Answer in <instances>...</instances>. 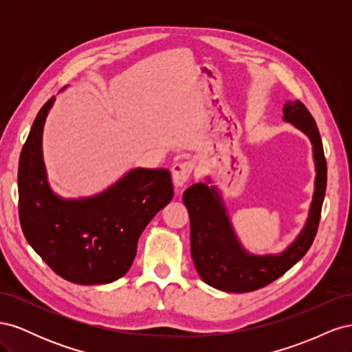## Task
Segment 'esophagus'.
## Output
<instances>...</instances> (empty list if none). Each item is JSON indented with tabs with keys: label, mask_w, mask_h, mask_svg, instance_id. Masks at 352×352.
I'll return each mask as SVG.
<instances>
[{
	"label": "esophagus",
	"mask_w": 352,
	"mask_h": 352,
	"mask_svg": "<svg viewBox=\"0 0 352 352\" xmlns=\"http://www.w3.org/2000/svg\"><path fill=\"white\" fill-rule=\"evenodd\" d=\"M192 170H194V164L190 163V162H184V163L173 164V167H172V176H173L175 186H177V188L184 186L188 182L190 173H192Z\"/></svg>",
	"instance_id": "34e87169"
}]
</instances>
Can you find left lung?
I'll list each match as a JSON object with an SVG mask.
<instances>
[{"label":"left lung","mask_w":352,"mask_h":352,"mask_svg":"<svg viewBox=\"0 0 352 352\" xmlns=\"http://www.w3.org/2000/svg\"><path fill=\"white\" fill-rule=\"evenodd\" d=\"M283 120L308 136L316 167L313 201L305 225L279 254L257 255L242 247L233 229L225 201L211 179L194 184L184 192L190 220V255L201 279L225 292H251L272 283L300 261L310 250L320 221L326 194L327 166L320 133L301 101L283 104Z\"/></svg>","instance_id":"left-lung-1"}]
</instances>
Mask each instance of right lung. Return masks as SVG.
I'll use <instances>...</instances> for the list:
<instances>
[{"instance_id":"add662e5","label":"right lung","mask_w":352,"mask_h":352,"mask_svg":"<svg viewBox=\"0 0 352 352\" xmlns=\"http://www.w3.org/2000/svg\"><path fill=\"white\" fill-rule=\"evenodd\" d=\"M54 101L39 110L20 154V225L30 247L63 279L111 283L131 269L141 233L172 201V176L167 168L136 167L92 197L57 195L42 155V133Z\"/></svg>"}]
</instances>
